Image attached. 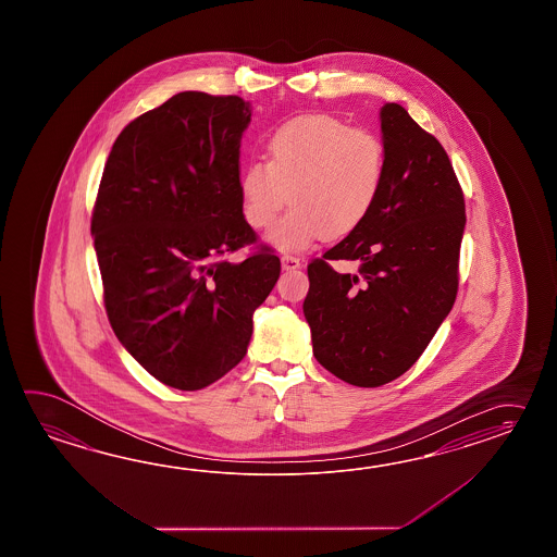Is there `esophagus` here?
<instances>
[{
  "label": "esophagus",
  "instance_id": "1",
  "mask_svg": "<svg viewBox=\"0 0 557 557\" xmlns=\"http://www.w3.org/2000/svg\"><path fill=\"white\" fill-rule=\"evenodd\" d=\"M281 264H283V271H295L300 267V259L293 257V255H283L281 257Z\"/></svg>",
  "mask_w": 557,
  "mask_h": 557
}]
</instances>
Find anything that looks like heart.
<instances>
[{
  "mask_svg": "<svg viewBox=\"0 0 557 557\" xmlns=\"http://www.w3.org/2000/svg\"><path fill=\"white\" fill-rule=\"evenodd\" d=\"M386 169V145L374 131L331 115L288 119L267 137V163L250 161L240 171L243 214L264 231L288 199L295 202L271 235L283 250L308 249L324 235L346 237L372 213Z\"/></svg>",
  "mask_w": 557,
  "mask_h": 557,
  "instance_id": "obj_1",
  "label": "heart"
}]
</instances>
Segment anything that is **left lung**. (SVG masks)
<instances>
[{
    "label": "left lung",
    "instance_id": "left-lung-1",
    "mask_svg": "<svg viewBox=\"0 0 557 557\" xmlns=\"http://www.w3.org/2000/svg\"><path fill=\"white\" fill-rule=\"evenodd\" d=\"M386 181L367 221L308 262L312 352L336 379L376 388L403 376L448 317L460 283L466 205L450 157L398 103L380 111ZM334 260H358L356 275Z\"/></svg>",
    "mask_w": 557,
    "mask_h": 557
}]
</instances>
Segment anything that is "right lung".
Listing matches in <instances>:
<instances>
[{"label":"right lung","mask_w":557,"mask_h":557,"mask_svg":"<svg viewBox=\"0 0 557 557\" xmlns=\"http://www.w3.org/2000/svg\"><path fill=\"white\" fill-rule=\"evenodd\" d=\"M250 103L183 91L133 119L107 157L91 235L107 319L151 376L201 391L247 355L281 261L243 214ZM256 245L243 263L225 259Z\"/></svg>","instance_id":"1"}]
</instances>
